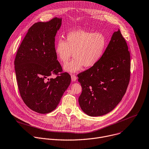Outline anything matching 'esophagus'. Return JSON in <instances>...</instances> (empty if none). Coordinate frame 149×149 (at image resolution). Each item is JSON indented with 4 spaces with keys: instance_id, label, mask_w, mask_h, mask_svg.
<instances>
[{
    "instance_id": "esophagus-1",
    "label": "esophagus",
    "mask_w": 149,
    "mask_h": 149,
    "mask_svg": "<svg viewBox=\"0 0 149 149\" xmlns=\"http://www.w3.org/2000/svg\"><path fill=\"white\" fill-rule=\"evenodd\" d=\"M77 77L75 74H72L71 75V80L72 81H75L77 80Z\"/></svg>"
}]
</instances>
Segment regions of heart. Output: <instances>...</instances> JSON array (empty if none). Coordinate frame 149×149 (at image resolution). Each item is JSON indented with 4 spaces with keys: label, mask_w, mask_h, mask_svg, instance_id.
Masks as SVG:
<instances>
[{
    "label": "heart",
    "mask_w": 149,
    "mask_h": 149,
    "mask_svg": "<svg viewBox=\"0 0 149 149\" xmlns=\"http://www.w3.org/2000/svg\"><path fill=\"white\" fill-rule=\"evenodd\" d=\"M107 45L105 35L101 33H91L77 30L69 33L65 41L60 38L55 46V53L62 63H66L71 57L74 58L64 66V70L74 73L84 65L90 68L102 58Z\"/></svg>",
    "instance_id": "1"
}]
</instances>
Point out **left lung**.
Returning <instances> with one entry per match:
<instances>
[{
	"label": "left lung",
	"mask_w": 149,
	"mask_h": 149,
	"mask_svg": "<svg viewBox=\"0 0 149 149\" xmlns=\"http://www.w3.org/2000/svg\"><path fill=\"white\" fill-rule=\"evenodd\" d=\"M130 76V53L119 29L100 61L78 75L82 89L78 102L82 111L90 116L112 111L125 94Z\"/></svg>",
	"instance_id": "left-lung-1"
}]
</instances>
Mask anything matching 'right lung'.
<instances>
[{
	"label": "right lung",
	"mask_w": 149,
	"mask_h": 149,
	"mask_svg": "<svg viewBox=\"0 0 149 149\" xmlns=\"http://www.w3.org/2000/svg\"><path fill=\"white\" fill-rule=\"evenodd\" d=\"M62 19L34 23L28 30L16 56L15 69L20 96L32 111L45 114L54 111L71 83L62 72L55 53V37Z\"/></svg>",
	"instance_id": "right-lung-1"
}]
</instances>
